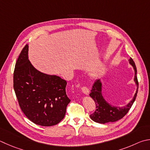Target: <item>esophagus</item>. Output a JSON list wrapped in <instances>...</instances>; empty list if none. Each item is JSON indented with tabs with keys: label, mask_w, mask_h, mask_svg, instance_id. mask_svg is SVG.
Here are the masks:
<instances>
[{
	"label": "esophagus",
	"mask_w": 150,
	"mask_h": 150,
	"mask_svg": "<svg viewBox=\"0 0 150 150\" xmlns=\"http://www.w3.org/2000/svg\"><path fill=\"white\" fill-rule=\"evenodd\" d=\"M81 90H82V92H83L84 94H86V95L89 94V90L86 86L82 87V88H81Z\"/></svg>",
	"instance_id": "obj_1"
}]
</instances>
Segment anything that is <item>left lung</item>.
Segmentation results:
<instances>
[{"mask_svg": "<svg viewBox=\"0 0 150 150\" xmlns=\"http://www.w3.org/2000/svg\"><path fill=\"white\" fill-rule=\"evenodd\" d=\"M129 63L132 65L134 69L135 74L134 81L137 85V92H136L132 100L127 105L123 106V107H115V106L110 105V103L105 101L102 96V84L101 81L100 79H96L93 86H92L91 92L90 93V96L94 100L96 108L94 112L90 115L92 120L101 124H105L110 122H115L122 119L129 112L133 103L135 101L138 89L137 67H136L134 62L131 58L129 59Z\"/></svg>", "mask_w": 150, "mask_h": 150, "instance_id": "left-lung-1", "label": "left lung"}]
</instances>
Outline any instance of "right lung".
<instances>
[{"label":"right lung","mask_w":150,"mask_h":150,"mask_svg":"<svg viewBox=\"0 0 150 150\" xmlns=\"http://www.w3.org/2000/svg\"><path fill=\"white\" fill-rule=\"evenodd\" d=\"M28 47L25 46L16 62L13 89L21 110L30 121L53 126L64 118L71 101L66 92L67 82L35 69L28 59Z\"/></svg>","instance_id":"obj_1"}]
</instances>
